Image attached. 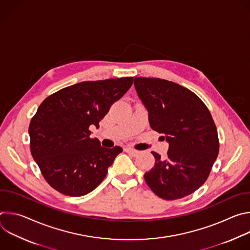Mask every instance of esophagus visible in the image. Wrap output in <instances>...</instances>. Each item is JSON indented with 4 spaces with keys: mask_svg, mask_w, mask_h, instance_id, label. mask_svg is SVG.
<instances>
[{
    "mask_svg": "<svg viewBox=\"0 0 250 250\" xmlns=\"http://www.w3.org/2000/svg\"><path fill=\"white\" fill-rule=\"evenodd\" d=\"M125 151L126 153L130 154L131 156H134V157H135V156H137V155H138V153H139L137 150H134V149H132V148H128V147H127V148H125Z\"/></svg>",
    "mask_w": 250,
    "mask_h": 250,
    "instance_id": "34e87169",
    "label": "esophagus"
}]
</instances>
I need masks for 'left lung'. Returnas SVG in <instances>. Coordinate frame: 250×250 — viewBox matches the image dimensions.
Returning <instances> with one entry per match:
<instances>
[{"label": "left lung", "mask_w": 250, "mask_h": 250, "mask_svg": "<svg viewBox=\"0 0 250 250\" xmlns=\"http://www.w3.org/2000/svg\"><path fill=\"white\" fill-rule=\"evenodd\" d=\"M134 88L148 112L150 127L168 145L166 159L152 152L145 174L149 188L164 200L186 197L207 180L219 153V137L209 111L187 88L159 78L135 77Z\"/></svg>", "instance_id": "obj_1"}]
</instances>
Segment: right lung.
Returning a JSON list of instances; mask_svg holds the SVG:
<instances>
[{"instance_id":"add662e5","label":"right lung","mask_w":250,"mask_h":250,"mask_svg":"<svg viewBox=\"0 0 250 250\" xmlns=\"http://www.w3.org/2000/svg\"><path fill=\"white\" fill-rule=\"evenodd\" d=\"M133 77L85 81L46 98L32 118L30 150L47 183L61 194L80 197L104 180L121 146L106 148L90 126L108 114L130 88Z\"/></svg>"}]
</instances>
